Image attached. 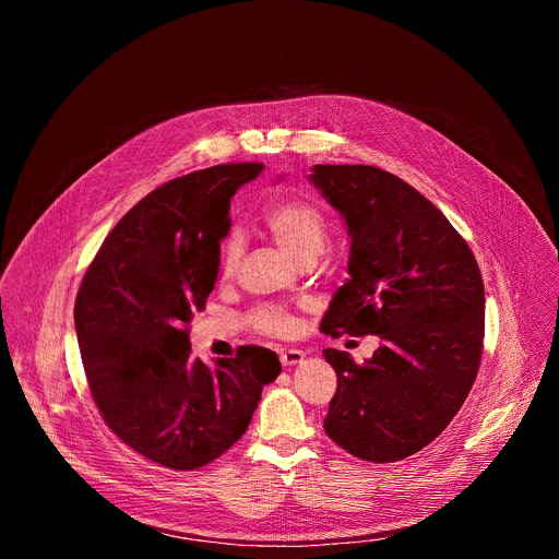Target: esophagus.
I'll return each mask as SVG.
<instances>
[{"label": "esophagus", "mask_w": 559, "mask_h": 559, "mask_svg": "<svg viewBox=\"0 0 559 559\" xmlns=\"http://www.w3.org/2000/svg\"><path fill=\"white\" fill-rule=\"evenodd\" d=\"M302 360H305V352H300V349H285V352H281V362L285 367L300 365Z\"/></svg>", "instance_id": "esophagus-1"}]
</instances>
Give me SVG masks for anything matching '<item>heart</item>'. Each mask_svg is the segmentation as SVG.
Here are the masks:
<instances>
[{
    "label": "heart",
    "instance_id": "obj_1",
    "mask_svg": "<svg viewBox=\"0 0 559 559\" xmlns=\"http://www.w3.org/2000/svg\"><path fill=\"white\" fill-rule=\"evenodd\" d=\"M267 234L281 252L296 265L316 261L328 246V221L323 212L305 201H281L263 216ZM241 261V238L229 236L221 246V276L229 278ZM250 323L272 336H289L296 330V318L281 307H261L250 316Z\"/></svg>",
    "mask_w": 559,
    "mask_h": 559
}]
</instances>
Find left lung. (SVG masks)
<instances>
[{"instance_id":"left-lung-1","label":"left lung","mask_w":559,"mask_h":559,"mask_svg":"<svg viewBox=\"0 0 559 559\" xmlns=\"http://www.w3.org/2000/svg\"><path fill=\"white\" fill-rule=\"evenodd\" d=\"M309 181L349 236V278L321 330L380 338L365 365L323 352L338 376L325 431L356 457L403 460L447 429L473 386L485 338L483 274L447 216L395 175L313 166Z\"/></svg>"}]
</instances>
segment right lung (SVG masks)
I'll use <instances>...</instances> for the list:
<instances>
[{
    "instance_id": "right-lung-1",
    "label": "right lung",
    "mask_w": 559,
    "mask_h": 559,
    "mask_svg": "<svg viewBox=\"0 0 559 559\" xmlns=\"http://www.w3.org/2000/svg\"><path fill=\"white\" fill-rule=\"evenodd\" d=\"M263 164L205 168L141 199L108 234L74 302L95 403L130 449L177 471L210 464L241 438L278 356L243 347L214 367L190 356L229 231V201Z\"/></svg>"
}]
</instances>
